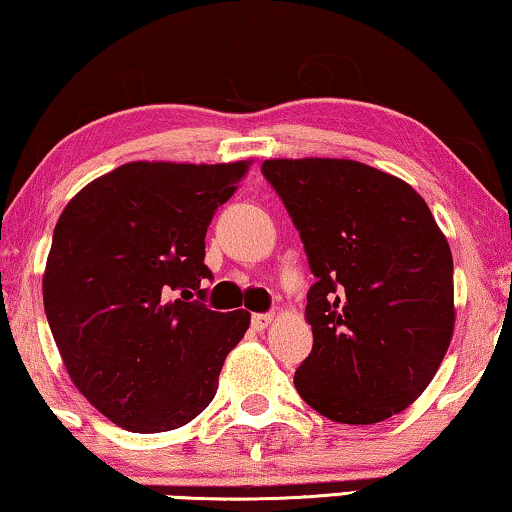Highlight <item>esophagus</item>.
Here are the masks:
<instances>
[{
	"label": "esophagus",
	"instance_id": "obj_1",
	"mask_svg": "<svg viewBox=\"0 0 512 512\" xmlns=\"http://www.w3.org/2000/svg\"><path fill=\"white\" fill-rule=\"evenodd\" d=\"M274 321V314H254L251 316V325H254V330H265L268 325Z\"/></svg>",
	"mask_w": 512,
	"mask_h": 512
}]
</instances>
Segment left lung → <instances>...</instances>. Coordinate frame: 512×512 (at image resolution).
I'll list each match as a JSON object with an SVG mask.
<instances>
[{
	"label": "left lung",
	"instance_id": "1",
	"mask_svg": "<svg viewBox=\"0 0 512 512\" xmlns=\"http://www.w3.org/2000/svg\"><path fill=\"white\" fill-rule=\"evenodd\" d=\"M263 175L291 214L316 284L314 346L300 397L344 425H372L416 402L455 330L453 254L411 184L353 159H268Z\"/></svg>",
	"mask_w": 512,
	"mask_h": 512
}]
</instances>
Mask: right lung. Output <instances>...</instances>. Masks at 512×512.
<instances>
[{"instance_id":"1","label":"right lung","mask_w":512,"mask_h":512,"mask_svg":"<svg viewBox=\"0 0 512 512\" xmlns=\"http://www.w3.org/2000/svg\"><path fill=\"white\" fill-rule=\"evenodd\" d=\"M251 161H131L96 177L59 214L43 307L66 372L129 432L194 420L214 399L244 309H207L205 233Z\"/></svg>"}]
</instances>
